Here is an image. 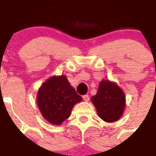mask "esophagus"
Segmentation results:
<instances>
[{"label": "esophagus", "mask_w": 156, "mask_h": 156, "mask_svg": "<svg viewBox=\"0 0 156 156\" xmlns=\"http://www.w3.org/2000/svg\"><path fill=\"white\" fill-rule=\"evenodd\" d=\"M83 100H84V101H87V102L89 101V96H88V95H84V96L83 97Z\"/></svg>", "instance_id": "34e87169"}]
</instances>
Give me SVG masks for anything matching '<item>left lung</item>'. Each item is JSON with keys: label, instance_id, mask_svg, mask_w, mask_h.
<instances>
[{"label": "left lung", "instance_id": "1", "mask_svg": "<svg viewBox=\"0 0 156 156\" xmlns=\"http://www.w3.org/2000/svg\"><path fill=\"white\" fill-rule=\"evenodd\" d=\"M125 94L116 83L102 79L97 94L91 98L102 120L113 123L119 120L125 109Z\"/></svg>", "mask_w": 156, "mask_h": 156}]
</instances>
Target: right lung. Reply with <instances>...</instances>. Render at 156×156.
I'll return each instance as SVG.
<instances>
[{"label": "right lung", "mask_w": 156, "mask_h": 156, "mask_svg": "<svg viewBox=\"0 0 156 156\" xmlns=\"http://www.w3.org/2000/svg\"><path fill=\"white\" fill-rule=\"evenodd\" d=\"M82 100L65 75L48 78L41 84L37 95V106L41 115L55 125H59L67 119L73 106Z\"/></svg>", "instance_id": "add662e5"}]
</instances>
